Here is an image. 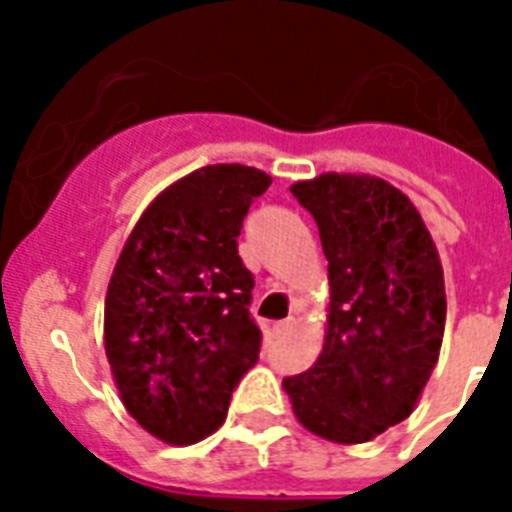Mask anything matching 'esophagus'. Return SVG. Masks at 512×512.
I'll return each mask as SVG.
<instances>
[{
    "label": "esophagus",
    "instance_id": "esophagus-1",
    "mask_svg": "<svg viewBox=\"0 0 512 512\" xmlns=\"http://www.w3.org/2000/svg\"><path fill=\"white\" fill-rule=\"evenodd\" d=\"M292 329H295V319L276 321V324H273V332H276V335H287V332H292Z\"/></svg>",
    "mask_w": 512,
    "mask_h": 512
}]
</instances>
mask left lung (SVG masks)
I'll return each mask as SVG.
<instances>
[{"instance_id": "1", "label": "left lung", "mask_w": 512, "mask_h": 512, "mask_svg": "<svg viewBox=\"0 0 512 512\" xmlns=\"http://www.w3.org/2000/svg\"><path fill=\"white\" fill-rule=\"evenodd\" d=\"M329 260L324 345L284 377L297 422L332 444H366L414 412L446 324L436 241L406 193L374 175L292 183Z\"/></svg>"}]
</instances>
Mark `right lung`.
Here are the masks:
<instances>
[{"label":"right lung","instance_id":"obj_1","mask_svg":"<svg viewBox=\"0 0 512 512\" xmlns=\"http://www.w3.org/2000/svg\"><path fill=\"white\" fill-rule=\"evenodd\" d=\"M271 175L207 164L156 196L124 241L106 292L103 345L124 409L172 446L225 422L260 350L247 305L255 279L236 236Z\"/></svg>","mask_w":512,"mask_h":512}]
</instances>
